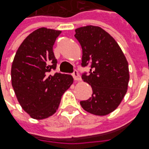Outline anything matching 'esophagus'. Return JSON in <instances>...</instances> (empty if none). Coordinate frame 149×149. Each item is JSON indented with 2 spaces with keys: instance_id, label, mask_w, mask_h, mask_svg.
Masks as SVG:
<instances>
[{
  "instance_id": "obj_1",
  "label": "esophagus",
  "mask_w": 149,
  "mask_h": 149,
  "mask_svg": "<svg viewBox=\"0 0 149 149\" xmlns=\"http://www.w3.org/2000/svg\"><path fill=\"white\" fill-rule=\"evenodd\" d=\"M72 75H73V77H74V80H76V81H79V80L81 79L80 75L79 74V72H78L77 70H74L73 74H72Z\"/></svg>"
}]
</instances>
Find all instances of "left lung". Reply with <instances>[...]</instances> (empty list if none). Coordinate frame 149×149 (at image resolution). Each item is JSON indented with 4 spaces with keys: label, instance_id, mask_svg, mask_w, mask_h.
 <instances>
[{
    "label": "left lung",
    "instance_id": "1",
    "mask_svg": "<svg viewBox=\"0 0 149 149\" xmlns=\"http://www.w3.org/2000/svg\"><path fill=\"white\" fill-rule=\"evenodd\" d=\"M74 37L82 47V63L90 65L89 74L82 79L91 85L93 94L80 101L85 111L104 116L115 110L127 93L129 64L115 40L99 26H87L75 30Z\"/></svg>",
    "mask_w": 149,
    "mask_h": 149
}]
</instances>
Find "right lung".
Listing matches in <instances>:
<instances>
[{
  "instance_id": "obj_1",
  "label": "right lung",
  "mask_w": 149,
  "mask_h": 149,
  "mask_svg": "<svg viewBox=\"0 0 149 149\" xmlns=\"http://www.w3.org/2000/svg\"><path fill=\"white\" fill-rule=\"evenodd\" d=\"M60 33L45 27L36 30L21 43L12 63L15 94L22 109L35 119L53 115L74 81L70 74H50L56 69L53 45Z\"/></svg>"
}]
</instances>
